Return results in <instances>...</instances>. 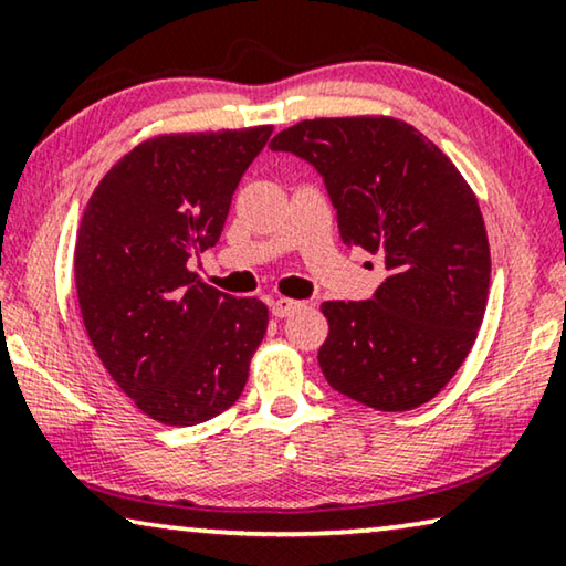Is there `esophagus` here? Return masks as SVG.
I'll return each mask as SVG.
<instances>
[{
	"label": "esophagus",
	"instance_id": "obj_1",
	"mask_svg": "<svg viewBox=\"0 0 566 566\" xmlns=\"http://www.w3.org/2000/svg\"><path fill=\"white\" fill-rule=\"evenodd\" d=\"M305 307V302L300 300H290V297H276L272 302V315L274 317H290L292 313H297V310Z\"/></svg>",
	"mask_w": 566,
	"mask_h": 566
}]
</instances>
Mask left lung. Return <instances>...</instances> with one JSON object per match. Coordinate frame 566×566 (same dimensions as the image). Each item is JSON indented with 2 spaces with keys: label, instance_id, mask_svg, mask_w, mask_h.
Wrapping results in <instances>:
<instances>
[{
  "label": "left lung",
  "instance_id": "1",
  "mask_svg": "<svg viewBox=\"0 0 566 566\" xmlns=\"http://www.w3.org/2000/svg\"><path fill=\"white\" fill-rule=\"evenodd\" d=\"M272 150L323 177L348 249L385 261L371 300L323 302L317 364L336 392L400 412L433 400L472 348L490 292L476 197L439 146L395 117H317Z\"/></svg>",
  "mask_w": 566,
  "mask_h": 566
}]
</instances>
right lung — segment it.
I'll use <instances>...</instances> for the list:
<instances>
[{
  "label": "right lung",
  "instance_id": "add662e5",
  "mask_svg": "<svg viewBox=\"0 0 566 566\" xmlns=\"http://www.w3.org/2000/svg\"><path fill=\"white\" fill-rule=\"evenodd\" d=\"M272 125L158 135L86 202L74 276L84 328L117 387L164 426H197L241 397L269 310L197 282Z\"/></svg>",
  "mask_w": 566,
  "mask_h": 566
}]
</instances>
